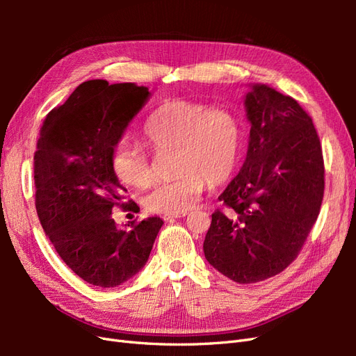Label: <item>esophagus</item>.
Instances as JSON below:
<instances>
[{"label": "esophagus", "mask_w": 356, "mask_h": 356, "mask_svg": "<svg viewBox=\"0 0 356 356\" xmlns=\"http://www.w3.org/2000/svg\"><path fill=\"white\" fill-rule=\"evenodd\" d=\"M186 212L184 213H177V215H165V217H163V220L165 221H168V222H170V221H174L175 218H182V217H186Z\"/></svg>", "instance_id": "obj_1"}]
</instances>
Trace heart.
<instances>
[{"mask_svg":"<svg viewBox=\"0 0 356 356\" xmlns=\"http://www.w3.org/2000/svg\"><path fill=\"white\" fill-rule=\"evenodd\" d=\"M147 144L154 152L175 149V174L159 182L143 199L147 211L177 215L197 203L207 184L218 186L229 179L236 168L241 144L238 118L222 106L172 99L161 104L144 129ZM115 177L132 187H143L152 179L148 156L132 143H118L111 152Z\"/></svg>","mask_w":356,"mask_h":356,"instance_id":"1","label":"heart"}]
</instances>
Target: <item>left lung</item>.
Masks as SVG:
<instances>
[{"label":"left lung","mask_w":356,"mask_h":356,"mask_svg":"<svg viewBox=\"0 0 356 356\" xmlns=\"http://www.w3.org/2000/svg\"><path fill=\"white\" fill-rule=\"evenodd\" d=\"M250 141L243 165L218 200L203 242L208 263L238 284L281 273L298 255L324 197L316 129L300 104L267 84L243 99Z\"/></svg>","instance_id":"8db88e82"}]
</instances>
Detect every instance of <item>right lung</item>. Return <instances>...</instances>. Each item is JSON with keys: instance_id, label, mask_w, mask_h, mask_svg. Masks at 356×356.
<instances>
[{"instance_id": "obj_1", "label": "right lung", "mask_w": 356, "mask_h": 356, "mask_svg": "<svg viewBox=\"0 0 356 356\" xmlns=\"http://www.w3.org/2000/svg\"><path fill=\"white\" fill-rule=\"evenodd\" d=\"M134 83L89 80L51 110L34 156L35 208L56 252L83 281L114 288L148 261L163 221L149 217L118 227L113 209L132 211L111 168V152L149 98Z\"/></svg>"}]
</instances>
